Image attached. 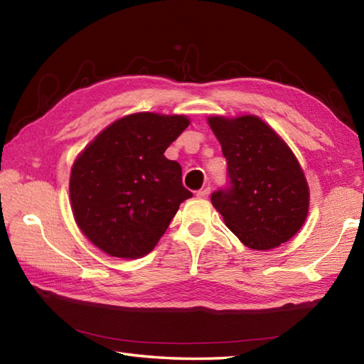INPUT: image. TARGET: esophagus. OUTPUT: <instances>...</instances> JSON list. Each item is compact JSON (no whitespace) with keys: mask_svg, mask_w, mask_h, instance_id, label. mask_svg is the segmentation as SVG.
I'll list each match as a JSON object with an SVG mask.
<instances>
[{"mask_svg":"<svg viewBox=\"0 0 364 364\" xmlns=\"http://www.w3.org/2000/svg\"><path fill=\"white\" fill-rule=\"evenodd\" d=\"M210 192H211V189H210V188L200 189V191L197 192V197H198V198H206L208 196H210Z\"/></svg>","mask_w":364,"mask_h":364,"instance_id":"obj_1","label":"esophagus"}]
</instances>
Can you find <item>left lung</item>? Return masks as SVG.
Wrapping results in <instances>:
<instances>
[{
	"instance_id": "1",
	"label": "left lung",
	"mask_w": 364,
	"mask_h": 364,
	"mask_svg": "<svg viewBox=\"0 0 364 364\" xmlns=\"http://www.w3.org/2000/svg\"><path fill=\"white\" fill-rule=\"evenodd\" d=\"M227 159L228 186L211 203L244 245L270 250L297 233L310 206V189L297 158L257 115L208 119Z\"/></svg>"
}]
</instances>
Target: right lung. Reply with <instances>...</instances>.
Wrapping results in <instances>:
<instances>
[{"mask_svg": "<svg viewBox=\"0 0 364 364\" xmlns=\"http://www.w3.org/2000/svg\"><path fill=\"white\" fill-rule=\"evenodd\" d=\"M188 127L184 115L131 114L105 128L76 158L72 211L100 250L123 259L150 253L180 203L192 197L181 166L164 156Z\"/></svg>", "mask_w": 364, "mask_h": 364, "instance_id": "1", "label": "right lung"}]
</instances>
